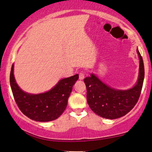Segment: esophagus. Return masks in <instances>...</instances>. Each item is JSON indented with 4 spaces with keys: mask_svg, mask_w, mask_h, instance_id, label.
Returning a JSON list of instances; mask_svg holds the SVG:
<instances>
[{
    "mask_svg": "<svg viewBox=\"0 0 152 152\" xmlns=\"http://www.w3.org/2000/svg\"><path fill=\"white\" fill-rule=\"evenodd\" d=\"M84 77H85V75L83 73H82V72L79 73V79L80 80H83V78H84Z\"/></svg>",
    "mask_w": 152,
    "mask_h": 152,
    "instance_id": "1",
    "label": "esophagus"
}]
</instances>
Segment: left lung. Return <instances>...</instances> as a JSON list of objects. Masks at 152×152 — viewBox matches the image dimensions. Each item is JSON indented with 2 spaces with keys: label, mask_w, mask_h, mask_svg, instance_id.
I'll return each mask as SVG.
<instances>
[{
  "label": "left lung",
  "mask_w": 152,
  "mask_h": 152,
  "mask_svg": "<svg viewBox=\"0 0 152 152\" xmlns=\"http://www.w3.org/2000/svg\"><path fill=\"white\" fill-rule=\"evenodd\" d=\"M139 78L136 85L128 90L111 88L91 74L84 78L87 90V102L95 114L103 118L115 119L126 115L134 107L139 96L144 78V66L139 50Z\"/></svg>",
  "instance_id": "left-lung-1"
}]
</instances>
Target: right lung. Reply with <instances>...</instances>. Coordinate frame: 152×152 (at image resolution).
Listing matches in <instances>:
<instances>
[{"label":"right lung","mask_w":152,"mask_h":152,"mask_svg":"<svg viewBox=\"0 0 152 152\" xmlns=\"http://www.w3.org/2000/svg\"><path fill=\"white\" fill-rule=\"evenodd\" d=\"M78 75L63 78L51 89L38 94L23 91L15 82L13 64L10 74V83L13 97L24 115L36 121L46 122L56 119L64 113L73 86Z\"/></svg>","instance_id":"1"}]
</instances>
